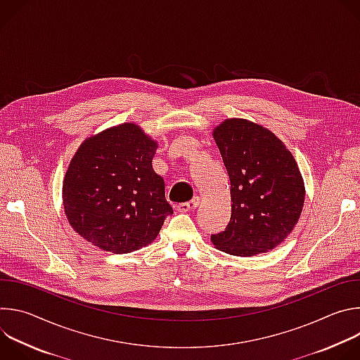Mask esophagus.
Returning <instances> with one entry per match:
<instances>
[{"instance_id": "obj_1", "label": "esophagus", "mask_w": 360, "mask_h": 360, "mask_svg": "<svg viewBox=\"0 0 360 360\" xmlns=\"http://www.w3.org/2000/svg\"><path fill=\"white\" fill-rule=\"evenodd\" d=\"M198 203H199V198H198V196H193V199H191L189 202L179 203L178 207H176V210H178L179 212H189V211H192V210H195V208L198 207Z\"/></svg>"}]
</instances>
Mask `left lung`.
Instances as JSON below:
<instances>
[{
  "mask_svg": "<svg viewBox=\"0 0 360 360\" xmlns=\"http://www.w3.org/2000/svg\"><path fill=\"white\" fill-rule=\"evenodd\" d=\"M214 139L231 179L232 214L214 245L235 256L274 249L293 231L304 203L297 164L269 129L240 118L224 121Z\"/></svg>",
  "mask_w": 360,
  "mask_h": 360,
  "instance_id": "8db88e82",
  "label": "left lung"
}]
</instances>
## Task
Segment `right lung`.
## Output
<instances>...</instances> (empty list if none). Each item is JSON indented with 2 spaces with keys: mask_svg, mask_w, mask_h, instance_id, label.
Here are the masks:
<instances>
[{
  "mask_svg": "<svg viewBox=\"0 0 360 360\" xmlns=\"http://www.w3.org/2000/svg\"><path fill=\"white\" fill-rule=\"evenodd\" d=\"M157 148L132 122L81 143L63 186L65 215L78 235L114 253L138 250L158 236L174 211L164 178L152 168Z\"/></svg>",
  "mask_w": 360,
  "mask_h": 360,
  "instance_id": "1",
  "label": "right lung"
}]
</instances>
